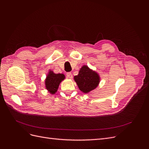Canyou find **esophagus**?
Here are the masks:
<instances>
[{"instance_id":"obj_1","label":"esophagus","mask_w":149,"mask_h":149,"mask_svg":"<svg viewBox=\"0 0 149 149\" xmlns=\"http://www.w3.org/2000/svg\"><path fill=\"white\" fill-rule=\"evenodd\" d=\"M66 75H67V77L68 78V79H72V77H73V76H72V74L70 73V72H68L67 74H66Z\"/></svg>"}]
</instances>
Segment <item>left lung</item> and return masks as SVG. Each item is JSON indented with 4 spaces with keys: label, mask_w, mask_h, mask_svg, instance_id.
Instances as JSON below:
<instances>
[{
    "label": "left lung",
    "mask_w": 149,
    "mask_h": 149,
    "mask_svg": "<svg viewBox=\"0 0 149 149\" xmlns=\"http://www.w3.org/2000/svg\"><path fill=\"white\" fill-rule=\"evenodd\" d=\"M74 80L81 91L88 93L98 86L100 78L98 73L88 66L84 65L80 69L79 74L74 76Z\"/></svg>",
    "instance_id": "obj_1"
}]
</instances>
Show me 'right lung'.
I'll return each mask as SVG.
<instances>
[{
	"mask_svg": "<svg viewBox=\"0 0 149 149\" xmlns=\"http://www.w3.org/2000/svg\"><path fill=\"white\" fill-rule=\"evenodd\" d=\"M65 79V76L63 74H55L52 70H50L45 79L46 89L51 94H54L58 88L59 84Z\"/></svg>",
	"mask_w": 149,
	"mask_h": 149,
	"instance_id": "obj_1",
	"label": "right lung"
}]
</instances>
